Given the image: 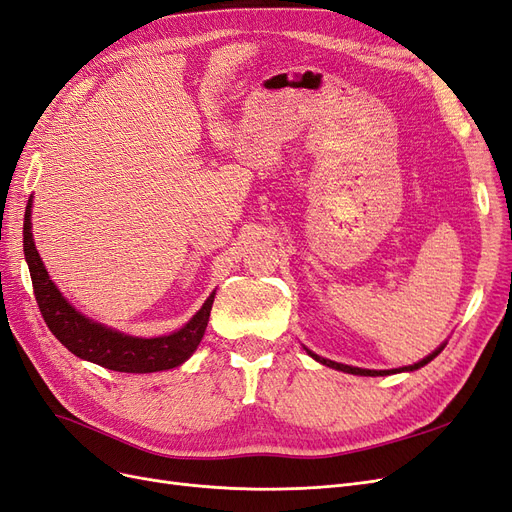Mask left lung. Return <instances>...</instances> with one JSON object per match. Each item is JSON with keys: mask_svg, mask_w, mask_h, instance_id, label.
<instances>
[{"mask_svg": "<svg viewBox=\"0 0 512 512\" xmlns=\"http://www.w3.org/2000/svg\"><path fill=\"white\" fill-rule=\"evenodd\" d=\"M442 349H444V344L440 346V349H436L432 355H427L425 359H421L419 364H415V366H406V368H400V370H361V368H353V366L336 364V361L323 359V357H319V355H315V353H310V351H308V355H310V357H315L317 361H321L323 366H329V368H334V370H342V372H349V374H359V376H385V374H393V372H410V370H419V368H423L425 364H430V361H432V359H434Z\"/></svg>", "mask_w": 512, "mask_h": 512, "instance_id": "1", "label": "left lung"}]
</instances>
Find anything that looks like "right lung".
<instances>
[{
	"label": "right lung",
	"mask_w": 512,
	"mask_h": 512,
	"mask_svg": "<svg viewBox=\"0 0 512 512\" xmlns=\"http://www.w3.org/2000/svg\"><path fill=\"white\" fill-rule=\"evenodd\" d=\"M31 200L25 208L23 223V251L31 274V285L42 319L51 329L53 336L72 351L76 357L93 361V364L114 370V372H159L170 370L187 361L197 344L204 338L214 293L195 312V317L178 332L161 338H136L121 332H114L102 323H93L82 317L76 308L68 304L55 283L48 278L44 263L36 251L34 238H31Z\"/></svg>",
	"instance_id": "obj_1"
}]
</instances>
